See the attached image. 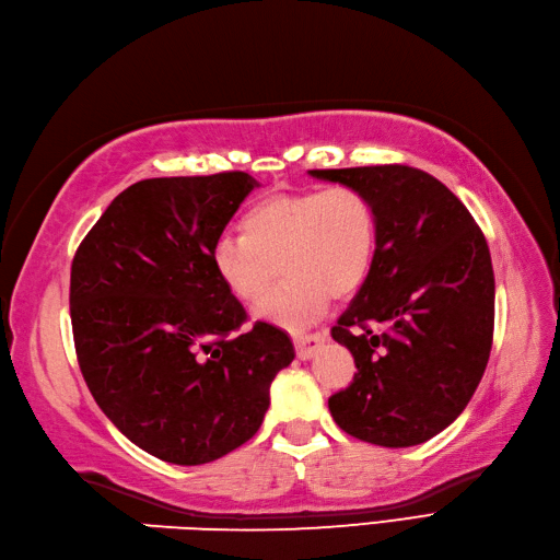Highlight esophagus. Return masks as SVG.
Here are the masks:
<instances>
[{
	"label": "esophagus",
	"mask_w": 560,
	"mask_h": 560,
	"mask_svg": "<svg viewBox=\"0 0 560 560\" xmlns=\"http://www.w3.org/2000/svg\"><path fill=\"white\" fill-rule=\"evenodd\" d=\"M293 342H295V352L300 360H310V357L317 354V350L322 348L324 336L322 334H295Z\"/></svg>",
	"instance_id": "1"
}]
</instances>
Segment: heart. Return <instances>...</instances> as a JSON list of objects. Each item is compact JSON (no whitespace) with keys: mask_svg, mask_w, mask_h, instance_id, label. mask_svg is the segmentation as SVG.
Masks as SVG:
<instances>
[{"mask_svg":"<svg viewBox=\"0 0 560 560\" xmlns=\"http://www.w3.org/2000/svg\"><path fill=\"white\" fill-rule=\"evenodd\" d=\"M238 241L214 243L212 267L238 303H265L277 275L283 283L262 314L279 326L300 328L328 305V295L350 298L364 283L376 255L374 203L352 186L269 196L238 224ZM280 271H276V267Z\"/></svg>","mask_w":560,"mask_h":560,"instance_id":"b5f03b06","label":"heart"}]
</instances>
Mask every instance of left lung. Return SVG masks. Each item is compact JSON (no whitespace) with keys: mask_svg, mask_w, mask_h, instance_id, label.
<instances>
[{"mask_svg":"<svg viewBox=\"0 0 560 560\" xmlns=\"http://www.w3.org/2000/svg\"><path fill=\"white\" fill-rule=\"evenodd\" d=\"M374 203L378 238L362 289L331 328L357 374L328 397L348 435L411 447L468 405L494 334V271L480 226L447 186L409 165L310 170Z\"/></svg>","mask_w":560,"mask_h":560,"instance_id":"1","label":"left lung"}]
</instances>
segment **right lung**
I'll list each match as a JSON object with an SVG mask.
<instances>
[{
  "label": "right lung",
  "instance_id": "right-lung-1",
  "mask_svg": "<svg viewBox=\"0 0 560 560\" xmlns=\"http://www.w3.org/2000/svg\"><path fill=\"white\" fill-rule=\"evenodd\" d=\"M257 184L248 172L141 179L84 236L70 267V322L84 383L137 447L198 466L248 442L269 385L295 357L212 267L214 243Z\"/></svg>",
  "mask_w": 560,
  "mask_h": 560
}]
</instances>
